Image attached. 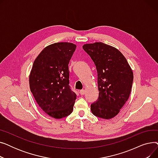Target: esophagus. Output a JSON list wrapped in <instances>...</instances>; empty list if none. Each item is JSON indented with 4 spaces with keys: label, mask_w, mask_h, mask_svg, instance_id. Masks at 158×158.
Listing matches in <instances>:
<instances>
[{
    "label": "esophagus",
    "mask_w": 158,
    "mask_h": 158,
    "mask_svg": "<svg viewBox=\"0 0 158 158\" xmlns=\"http://www.w3.org/2000/svg\"><path fill=\"white\" fill-rule=\"evenodd\" d=\"M79 94L81 95H84L85 94V89H81L80 91H79Z\"/></svg>",
    "instance_id": "esophagus-1"
}]
</instances>
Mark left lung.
I'll use <instances>...</instances> for the list:
<instances>
[{
  "instance_id": "left-lung-1",
  "label": "left lung",
  "mask_w": 158,
  "mask_h": 158,
  "mask_svg": "<svg viewBox=\"0 0 158 158\" xmlns=\"http://www.w3.org/2000/svg\"><path fill=\"white\" fill-rule=\"evenodd\" d=\"M84 51L94 62L99 91L91 111L99 118L110 119L118 114L129 97L133 73L126 58L116 48L102 42L85 44Z\"/></svg>"
}]
</instances>
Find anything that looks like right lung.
Listing matches in <instances>:
<instances>
[{
  "instance_id": "1",
  "label": "right lung",
  "mask_w": 158,
  "mask_h": 158,
  "mask_svg": "<svg viewBox=\"0 0 158 158\" xmlns=\"http://www.w3.org/2000/svg\"><path fill=\"white\" fill-rule=\"evenodd\" d=\"M76 48L68 42L46 47L30 73L31 92L41 110L54 118L67 117L73 111L77 95L69 85V64Z\"/></svg>"
}]
</instances>
